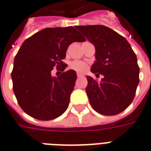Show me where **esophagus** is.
Wrapping results in <instances>:
<instances>
[{
  "instance_id": "1",
  "label": "esophagus",
  "mask_w": 151,
  "mask_h": 151,
  "mask_svg": "<svg viewBox=\"0 0 151 151\" xmlns=\"http://www.w3.org/2000/svg\"><path fill=\"white\" fill-rule=\"evenodd\" d=\"M77 77H78V78H82V74H80V73H77Z\"/></svg>"
}]
</instances>
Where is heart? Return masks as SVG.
<instances>
[{"label":"heart","instance_id":"obj_1","mask_svg":"<svg viewBox=\"0 0 151 151\" xmlns=\"http://www.w3.org/2000/svg\"><path fill=\"white\" fill-rule=\"evenodd\" d=\"M69 68L73 70H75L78 73H85L88 69V65L83 61L80 60H73L69 64Z\"/></svg>","mask_w":151,"mask_h":151}]
</instances>
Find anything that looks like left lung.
I'll return each mask as SVG.
<instances>
[{"label": "left lung", "mask_w": 151, "mask_h": 151, "mask_svg": "<svg viewBox=\"0 0 151 151\" xmlns=\"http://www.w3.org/2000/svg\"><path fill=\"white\" fill-rule=\"evenodd\" d=\"M95 47L92 73L104 75L101 82L87 76L86 88L93 109L104 116L124 111L133 102L139 82L136 54L125 38L103 25L77 26Z\"/></svg>", "instance_id": "obj_1"}]
</instances>
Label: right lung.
Masks as SVG:
<instances>
[{
  "label": "right lung",
  "instance_id": "right-lung-1",
  "mask_svg": "<svg viewBox=\"0 0 151 151\" xmlns=\"http://www.w3.org/2000/svg\"><path fill=\"white\" fill-rule=\"evenodd\" d=\"M85 39L73 27L45 28L25 40L14 61L13 90L21 108L40 120H53L68 108L77 74L74 70L52 78L54 67L64 71L68 47Z\"/></svg>",
  "mask_w": 151,
  "mask_h": 151
}]
</instances>
